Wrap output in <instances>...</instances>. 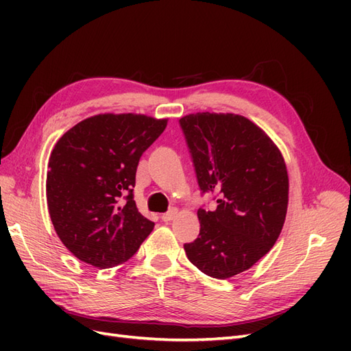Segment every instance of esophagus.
<instances>
[{
	"instance_id": "1",
	"label": "esophagus",
	"mask_w": 351,
	"mask_h": 351,
	"mask_svg": "<svg viewBox=\"0 0 351 351\" xmlns=\"http://www.w3.org/2000/svg\"><path fill=\"white\" fill-rule=\"evenodd\" d=\"M177 215V209L176 208H173V209H169L168 212H165V214H162V221H165V222H168V221H171V219H174V217Z\"/></svg>"
}]
</instances>
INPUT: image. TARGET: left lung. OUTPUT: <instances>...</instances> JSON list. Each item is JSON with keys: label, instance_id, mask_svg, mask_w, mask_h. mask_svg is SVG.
Listing matches in <instances>:
<instances>
[{"label": "left lung", "instance_id": "1", "mask_svg": "<svg viewBox=\"0 0 351 351\" xmlns=\"http://www.w3.org/2000/svg\"><path fill=\"white\" fill-rule=\"evenodd\" d=\"M202 195L217 208H199V236L186 243L189 261L226 280L253 267L277 241L289 204V176L278 147L256 124L236 114L180 119Z\"/></svg>", "mask_w": 351, "mask_h": 351}]
</instances>
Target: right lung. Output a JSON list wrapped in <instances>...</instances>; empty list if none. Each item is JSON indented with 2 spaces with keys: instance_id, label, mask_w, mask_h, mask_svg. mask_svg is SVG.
<instances>
[{
  "instance_id": "right-lung-1",
  "label": "right lung",
  "mask_w": 351,
  "mask_h": 351,
  "mask_svg": "<svg viewBox=\"0 0 351 351\" xmlns=\"http://www.w3.org/2000/svg\"><path fill=\"white\" fill-rule=\"evenodd\" d=\"M167 120L99 114L62 134L49 158L47 200L62 244L80 261L111 268L129 261L154 222L136 206L141 156Z\"/></svg>"
}]
</instances>
